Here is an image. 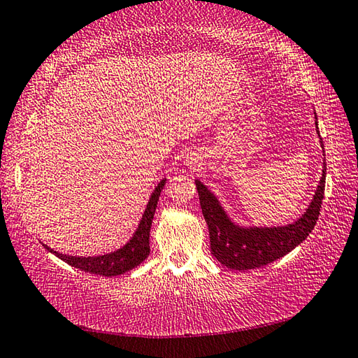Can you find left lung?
I'll use <instances>...</instances> for the list:
<instances>
[{"label":"left lung","mask_w":358,"mask_h":358,"mask_svg":"<svg viewBox=\"0 0 358 358\" xmlns=\"http://www.w3.org/2000/svg\"><path fill=\"white\" fill-rule=\"evenodd\" d=\"M316 115V113H314ZM316 126H317V117ZM319 132V131H317ZM322 143V138H320ZM324 147V145H322ZM324 164L322 178L314 194L310 207L299 221L284 227H240L229 220L226 211L211 194L207 186L196 180V187L201 199V207L210 230L211 254L222 265L232 270H251L265 266L299 246L316 226L325 191Z\"/></svg>","instance_id":"left-lung-1"}]
</instances>
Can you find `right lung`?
<instances>
[{"mask_svg": "<svg viewBox=\"0 0 358 358\" xmlns=\"http://www.w3.org/2000/svg\"><path fill=\"white\" fill-rule=\"evenodd\" d=\"M166 185V180H162L159 185L155 187L153 194H151L150 202L147 205V210L142 216V221L138 224L134 237H132L128 243L118 251L104 254V256H94V257H77V256H66V254H59L53 251L44 245L48 251L55 254L57 257L64 260L66 264L71 266H76L78 270L88 271V273L102 275V276H117L123 275L126 271L136 268L138 264H142L150 254V229L151 222H153V216L157 207V201H159L161 191Z\"/></svg>", "mask_w": 358, "mask_h": 358, "instance_id": "right-lung-1", "label": "right lung"}]
</instances>
